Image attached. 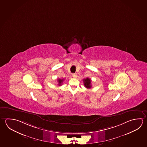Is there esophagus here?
<instances>
[{
  "mask_svg": "<svg viewBox=\"0 0 147 147\" xmlns=\"http://www.w3.org/2000/svg\"><path fill=\"white\" fill-rule=\"evenodd\" d=\"M72 76L74 78H77V77L78 75L76 74H72Z\"/></svg>",
  "mask_w": 147,
  "mask_h": 147,
  "instance_id": "34e87169",
  "label": "esophagus"
}]
</instances>
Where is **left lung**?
Returning a JSON list of instances; mask_svg holds the SVG:
<instances>
[{
    "mask_svg": "<svg viewBox=\"0 0 147 147\" xmlns=\"http://www.w3.org/2000/svg\"><path fill=\"white\" fill-rule=\"evenodd\" d=\"M83 82H84V85L85 87L88 88H92L91 86V80L89 79L88 78H87L86 79H83Z\"/></svg>",
    "mask_w": 147,
    "mask_h": 147,
    "instance_id": "1",
    "label": "left lung"
}]
</instances>
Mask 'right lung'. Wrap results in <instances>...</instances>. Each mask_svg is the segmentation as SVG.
<instances>
[{
  "instance_id": "right-lung-1",
  "label": "right lung",
  "mask_w": 147,
  "mask_h": 147,
  "mask_svg": "<svg viewBox=\"0 0 147 147\" xmlns=\"http://www.w3.org/2000/svg\"><path fill=\"white\" fill-rule=\"evenodd\" d=\"M63 81H64V79H59L57 80V81H58V86H61V84H62V83H63Z\"/></svg>"
}]
</instances>
